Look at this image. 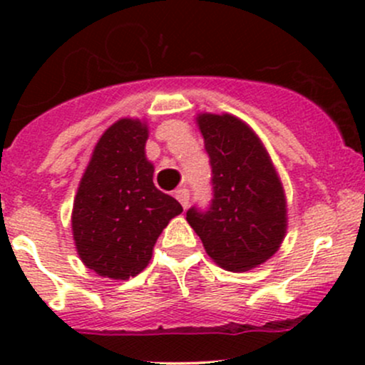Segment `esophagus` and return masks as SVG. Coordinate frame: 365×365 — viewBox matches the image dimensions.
<instances>
[{
    "label": "esophagus",
    "instance_id": "1",
    "mask_svg": "<svg viewBox=\"0 0 365 365\" xmlns=\"http://www.w3.org/2000/svg\"><path fill=\"white\" fill-rule=\"evenodd\" d=\"M175 197H177V200L180 204H182L183 209L188 206V199H190V194H188L187 188H178V190H175Z\"/></svg>",
    "mask_w": 365,
    "mask_h": 365
}]
</instances>
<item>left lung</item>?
Masks as SVG:
<instances>
[{
	"label": "left lung",
	"instance_id": "8db88e82",
	"mask_svg": "<svg viewBox=\"0 0 365 365\" xmlns=\"http://www.w3.org/2000/svg\"><path fill=\"white\" fill-rule=\"evenodd\" d=\"M211 165L207 211L190 207L187 221L209 257L225 269L249 271L266 262L287 233V199L269 154L237 116H197Z\"/></svg>",
	"mask_w": 365,
	"mask_h": 365
}]
</instances>
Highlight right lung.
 I'll use <instances>...</instances> for the list:
<instances>
[{
  "instance_id": "right-lung-1",
  "label": "right lung",
  "mask_w": 365,
  "mask_h": 365,
  "mask_svg": "<svg viewBox=\"0 0 365 365\" xmlns=\"http://www.w3.org/2000/svg\"><path fill=\"white\" fill-rule=\"evenodd\" d=\"M148 137V125L140 120L113 123L96 144L75 195L77 252L104 278L139 274L163 228L183 211L177 199L154 187V166L144 150Z\"/></svg>"
}]
</instances>
